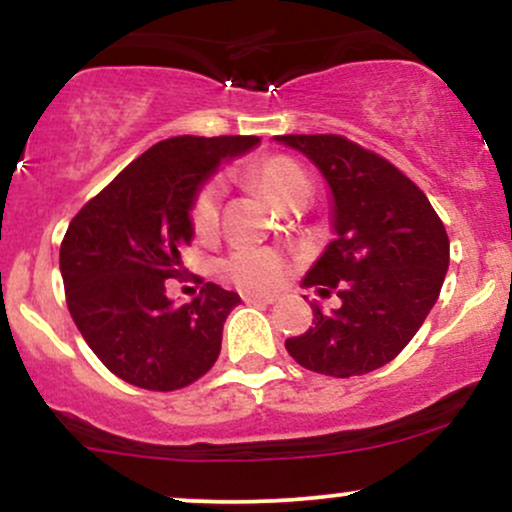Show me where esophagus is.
Returning a JSON list of instances; mask_svg holds the SVG:
<instances>
[{
  "label": "esophagus",
  "instance_id": "34e87169",
  "mask_svg": "<svg viewBox=\"0 0 512 512\" xmlns=\"http://www.w3.org/2000/svg\"><path fill=\"white\" fill-rule=\"evenodd\" d=\"M245 303H262V305H272L276 301V296H260V293H245L243 296Z\"/></svg>",
  "mask_w": 512,
  "mask_h": 512
}]
</instances>
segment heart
Wrapping results in <instances>:
<instances>
[{"label": "heart", "instance_id": "heart-1", "mask_svg": "<svg viewBox=\"0 0 512 512\" xmlns=\"http://www.w3.org/2000/svg\"><path fill=\"white\" fill-rule=\"evenodd\" d=\"M252 180L260 190L267 195L276 207H284L289 199L301 192L310 190V182L305 173L291 158L274 156L262 161L260 166L252 170ZM219 197L221 185L219 182H207L202 190L197 192L195 202H192V226L197 233H209L219 221ZM223 272L228 279L236 281L238 286L252 291H269L281 284L286 274V264L272 250H255L245 248L236 250L226 262H223Z\"/></svg>", "mask_w": 512, "mask_h": 512}]
</instances>
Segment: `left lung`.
<instances>
[{"instance_id": "8db88e82", "label": "left lung", "mask_w": 512, "mask_h": 512, "mask_svg": "<svg viewBox=\"0 0 512 512\" xmlns=\"http://www.w3.org/2000/svg\"><path fill=\"white\" fill-rule=\"evenodd\" d=\"M330 187L334 240L305 274L320 296L337 291L339 308L313 303V327L286 339V351L315 373L351 378L385 366L411 342L438 301L450 240L424 192L373 151L339 134H284Z\"/></svg>"}]
</instances>
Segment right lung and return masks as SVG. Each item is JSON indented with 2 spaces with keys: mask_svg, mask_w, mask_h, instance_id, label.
<instances>
[{
  "mask_svg": "<svg viewBox=\"0 0 512 512\" xmlns=\"http://www.w3.org/2000/svg\"><path fill=\"white\" fill-rule=\"evenodd\" d=\"M257 137H170L151 146L74 216L60 248L67 308L91 351L117 378L170 392L195 383L221 351L240 296L204 284L178 305L166 279L195 238L192 202L223 161Z\"/></svg>",
  "mask_w": 512,
  "mask_h": 512,
  "instance_id": "add662e5",
  "label": "right lung"
}]
</instances>
